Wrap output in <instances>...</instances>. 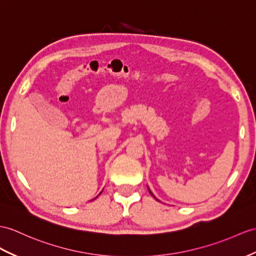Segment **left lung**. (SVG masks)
Instances as JSON below:
<instances>
[{"mask_svg": "<svg viewBox=\"0 0 256 256\" xmlns=\"http://www.w3.org/2000/svg\"><path fill=\"white\" fill-rule=\"evenodd\" d=\"M152 196H153V194H152Z\"/></svg>", "mask_w": 256, "mask_h": 256, "instance_id": "obj_1", "label": "left lung"}]
</instances>
